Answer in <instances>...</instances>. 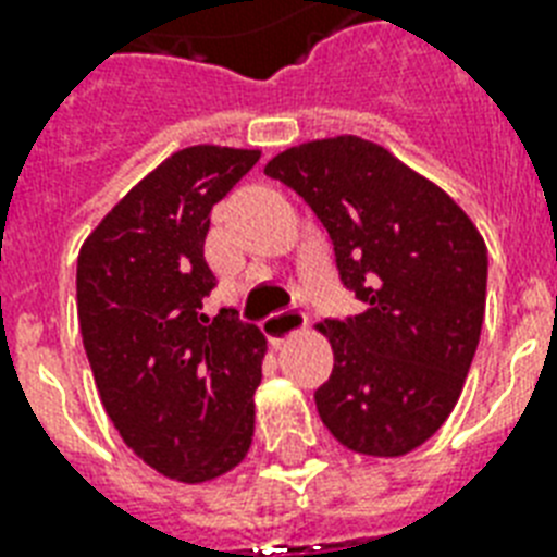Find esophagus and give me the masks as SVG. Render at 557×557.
<instances>
[{"instance_id":"1","label":"esophagus","mask_w":557,"mask_h":557,"mask_svg":"<svg viewBox=\"0 0 557 557\" xmlns=\"http://www.w3.org/2000/svg\"><path fill=\"white\" fill-rule=\"evenodd\" d=\"M304 326H306V312H300V309H283V312L269 314V318L262 321V330L269 332V338L274 341V344H283V341L297 335Z\"/></svg>"}]
</instances>
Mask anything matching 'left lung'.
Returning <instances> with one entry per match:
<instances>
[{"label": "left lung", "instance_id": "left-lung-1", "mask_svg": "<svg viewBox=\"0 0 557 557\" xmlns=\"http://www.w3.org/2000/svg\"><path fill=\"white\" fill-rule=\"evenodd\" d=\"M314 210L344 288L364 312L321 323L335 352L314 389L321 422L349 450L401 457L440 431L474 361L488 251L448 193L379 144L338 135L265 164Z\"/></svg>", "mask_w": 557, "mask_h": 557}]
</instances>
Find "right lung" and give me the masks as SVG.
I'll return each instance as SVG.
<instances>
[{
  "label": "right lung",
  "instance_id": "right-lung-1",
  "mask_svg": "<svg viewBox=\"0 0 557 557\" xmlns=\"http://www.w3.org/2000/svg\"><path fill=\"white\" fill-rule=\"evenodd\" d=\"M260 161L257 150L187 147L109 210L77 257L83 349L124 442L159 474L205 483L251 448L265 338L201 300L210 210Z\"/></svg>",
  "mask_w": 557,
  "mask_h": 557
}]
</instances>
